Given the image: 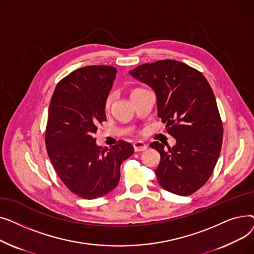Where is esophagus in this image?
<instances>
[{
	"instance_id": "34e87169",
	"label": "esophagus",
	"mask_w": 254,
	"mask_h": 254,
	"mask_svg": "<svg viewBox=\"0 0 254 254\" xmlns=\"http://www.w3.org/2000/svg\"><path fill=\"white\" fill-rule=\"evenodd\" d=\"M132 146H134V150L136 152H141V151H144V150L147 149V145H146L143 142H141V141L135 142L134 144H132Z\"/></svg>"
}]
</instances>
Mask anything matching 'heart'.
<instances>
[{
    "label": "heart",
    "mask_w": 254,
    "mask_h": 254,
    "mask_svg": "<svg viewBox=\"0 0 254 254\" xmlns=\"http://www.w3.org/2000/svg\"><path fill=\"white\" fill-rule=\"evenodd\" d=\"M137 89H138V88H137ZM134 90H136V89H134ZM134 90H132V91H134ZM132 91H131V92H132ZM111 103H112V96L109 95L108 97L106 98V100H105V108L108 109L109 107H110V105H111Z\"/></svg>",
    "instance_id": "obj_1"
}]
</instances>
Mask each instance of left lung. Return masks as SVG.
<instances>
[{"label":"left lung","mask_w":254,"mask_h":254,"mask_svg":"<svg viewBox=\"0 0 254 254\" xmlns=\"http://www.w3.org/2000/svg\"><path fill=\"white\" fill-rule=\"evenodd\" d=\"M129 74L156 93L157 115L176 145L165 148L155 174L159 185L178 195H190L208 181L220 154L223 127L215 96L205 76L174 60L138 65Z\"/></svg>","instance_id":"obj_1"}]
</instances>
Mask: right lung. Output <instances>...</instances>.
Wrapping results in <instances>:
<instances>
[{"label": "right lung", "mask_w": 254, "mask_h": 254, "mask_svg": "<svg viewBox=\"0 0 254 254\" xmlns=\"http://www.w3.org/2000/svg\"><path fill=\"white\" fill-rule=\"evenodd\" d=\"M117 70L87 65L63 78L50 100L45 130L46 150L58 176L76 195L92 199L113 190L120 165L134 153L118 140L111 148L97 146L98 126L106 122L105 100Z\"/></svg>", "instance_id": "1"}]
</instances>
